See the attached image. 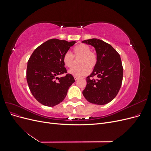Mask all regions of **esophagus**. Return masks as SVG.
I'll list each match as a JSON object with an SVG mask.
<instances>
[{"label": "esophagus", "instance_id": "1", "mask_svg": "<svg viewBox=\"0 0 151 151\" xmlns=\"http://www.w3.org/2000/svg\"><path fill=\"white\" fill-rule=\"evenodd\" d=\"M74 79L76 80V81H77V80H78L79 79V77H74Z\"/></svg>", "mask_w": 151, "mask_h": 151}]
</instances>
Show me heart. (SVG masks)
<instances>
[{
  "label": "heart",
  "instance_id": "b5f03b06",
  "mask_svg": "<svg viewBox=\"0 0 151 151\" xmlns=\"http://www.w3.org/2000/svg\"><path fill=\"white\" fill-rule=\"evenodd\" d=\"M73 54L74 56L70 52H67L63 56V62L68 68H71L75 64V60L79 59V65L69 70V73L72 76L76 77L86 76L89 72V68L91 70L96 65L97 55L91 51L88 45L81 43L77 45L73 48Z\"/></svg>",
  "mask_w": 151,
  "mask_h": 151
}]
</instances>
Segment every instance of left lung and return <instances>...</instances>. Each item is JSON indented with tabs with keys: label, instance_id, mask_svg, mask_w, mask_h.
<instances>
[{
	"label": "left lung",
	"instance_id": "8db88e82",
	"mask_svg": "<svg viewBox=\"0 0 151 151\" xmlns=\"http://www.w3.org/2000/svg\"><path fill=\"white\" fill-rule=\"evenodd\" d=\"M82 42L93 46L98 58L96 65L86 78L83 96L89 103L106 104L116 97L121 88L123 70L120 56L111 45L101 40L93 38ZM94 76L97 80L92 78Z\"/></svg>",
	"mask_w": 151,
	"mask_h": 151
}]
</instances>
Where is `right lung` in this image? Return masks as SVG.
<instances>
[{
	"label": "right lung",
	"instance_id": "add662e5",
	"mask_svg": "<svg viewBox=\"0 0 151 151\" xmlns=\"http://www.w3.org/2000/svg\"><path fill=\"white\" fill-rule=\"evenodd\" d=\"M76 42L51 39L36 48L28 62L26 79L31 93L37 101L47 106H54L65 99L74 77L66 74L63 62L64 53Z\"/></svg>",
	"mask_w": 151,
	"mask_h": 151
}]
</instances>
